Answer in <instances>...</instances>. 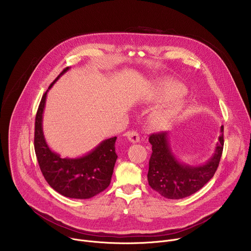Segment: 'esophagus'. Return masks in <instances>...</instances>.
I'll use <instances>...</instances> for the list:
<instances>
[{
  "instance_id": "esophagus-1",
  "label": "esophagus",
  "mask_w": 251,
  "mask_h": 251,
  "mask_svg": "<svg viewBox=\"0 0 251 251\" xmlns=\"http://www.w3.org/2000/svg\"><path fill=\"white\" fill-rule=\"evenodd\" d=\"M125 136L127 137V139L132 142V143H137L140 141V136L138 134V132L136 131H130V132H127L125 134Z\"/></svg>"
}]
</instances>
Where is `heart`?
I'll return each mask as SVG.
<instances>
[{"label":"heart","mask_w":251,"mask_h":251,"mask_svg":"<svg viewBox=\"0 0 251 251\" xmlns=\"http://www.w3.org/2000/svg\"><path fill=\"white\" fill-rule=\"evenodd\" d=\"M164 91H165L166 96H168V97H174V96L183 95V94L185 93V88H184L183 86H181L180 84H171V85H169L168 87H165V88H164ZM176 111H177V107L176 106L175 108H173L172 110H169L168 112L162 113V114L160 115V119H162V120H164V121H167V120H169Z\"/></svg>","instance_id":"1"}]
</instances>
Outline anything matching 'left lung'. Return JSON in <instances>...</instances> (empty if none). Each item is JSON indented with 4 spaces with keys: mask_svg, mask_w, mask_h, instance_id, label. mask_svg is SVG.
<instances>
[{
    "mask_svg": "<svg viewBox=\"0 0 251 251\" xmlns=\"http://www.w3.org/2000/svg\"><path fill=\"white\" fill-rule=\"evenodd\" d=\"M212 157L202 166L191 167L178 162L170 147L168 132L153 133L149 137L152 155L149 160V186L161 196L178 200L201 190L216 173L224 150V126Z\"/></svg>",
    "mask_w": 251,
    "mask_h": 251,
    "instance_id": "left-lung-1",
    "label": "left lung"
}]
</instances>
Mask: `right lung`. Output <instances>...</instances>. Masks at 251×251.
<instances>
[{"instance_id": "add662e5", "label": "right lung", "mask_w": 251, "mask_h": 251, "mask_svg": "<svg viewBox=\"0 0 251 251\" xmlns=\"http://www.w3.org/2000/svg\"><path fill=\"white\" fill-rule=\"evenodd\" d=\"M69 69L64 68L52 84ZM43 95L34 123V151L48 184L60 195L71 199H90L108 188L117 160V137L102 141L87 155L68 159L60 158L48 146L43 132V112L47 93Z\"/></svg>"}]
</instances>
